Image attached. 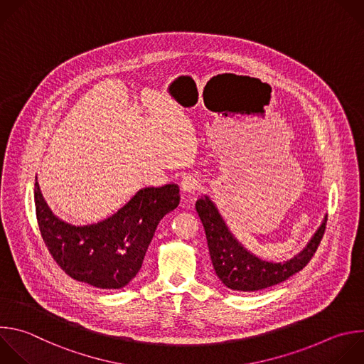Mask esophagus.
<instances>
[{
  "instance_id": "1",
  "label": "esophagus",
  "mask_w": 364,
  "mask_h": 364,
  "mask_svg": "<svg viewBox=\"0 0 364 364\" xmlns=\"http://www.w3.org/2000/svg\"><path fill=\"white\" fill-rule=\"evenodd\" d=\"M200 188V180L196 176H184L181 180V190L184 193L196 194V191Z\"/></svg>"
}]
</instances>
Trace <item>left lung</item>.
I'll return each mask as SVG.
<instances>
[{"mask_svg":"<svg viewBox=\"0 0 364 364\" xmlns=\"http://www.w3.org/2000/svg\"><path fill=\"white\" fill-rule=\"evenodd\" d=\"M196 210L205 231L215 274L228 289L247 293L276 286L303 270L314 256L327 223L324 218L307 247L291 260L270 263L253 256L238 243L207 196L197 200Z\"/></svg>","mask_w":364,"mask_h":364,"instance_id":"1","label":"left lung"}]
</instances>
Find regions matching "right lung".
Segmentation results:
<instances>
[{
  "instance_id": "right-lung-1",
  "label": "right lung",
  "mask_w": 364,
  "mask_h": 364,
  "mask_svg": "<svg viewBox=\"0 0 364 364\" xmlns=\"http://www.w3.org/2000/svg\"><path fill=\"white\" fill-rule=\"evenodd\" d=\"M178 191L176 184L146 187L107 220L75 227L51 213L36 181L37 223L46 247L67 276L98 289H121L141 269L157 224L178 205Z\"/></svg>"
}]
</instances>
